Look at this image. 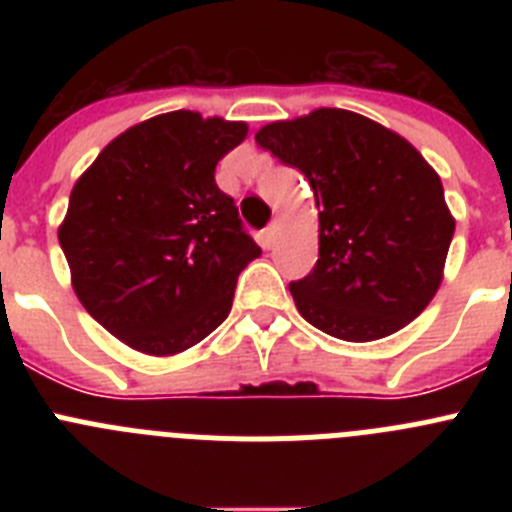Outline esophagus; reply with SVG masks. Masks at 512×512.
<instances>
[{
  "instance_id": "obj_1",
  "label": "esophagus",
  "mask_w": 512,
  "mask_h": 512,
  "mask_svg": "<svg viewBox=\"0 0 512 512\" xmlns=\"http://www.w3.org/2000/svg\"><path fill=\"white\" fill-rule=\"evenodd\" d=\"M277 233H279V225L277 223L266 225V228L261 230V246H264V248L274 246V241H277Z\"/></svg>"
}]
</instances>
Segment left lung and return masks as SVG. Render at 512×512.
Wrapping results in <instances>:
<instances>
[{
  "mask_svg": "<svg viewBox=\"0 0 512 512\" xmlns=\"http://www.w3.org/2000/svg\"><path fill=\"white\" fill-rule=\"evenodd\" d=\"M256 143L310 182L318 264L289 284L302 318L351 343L392 336L436 297L456 220L418 148L356 112L269 122Z\"/></svg>",
  "mask_w": 512,
  "mask_h": 512,
  "instance_id": "obj_1",
  "label": "left lung"
}]
</instances>
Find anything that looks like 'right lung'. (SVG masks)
I'll list each match as a JSON object with an SVG mask.
<instances>
[{"label":"right lung","instance_id":"obj_1","mask_svg":"<svg viewBox=\"0 0 512 512\" xmlns=\"http://www.w3.org/2000/svg\"><path fill=\"white\" fill-rule=\"evenodd\" d=\"M246 122L176 110L117 135L71 189L58 225L71 287L125 346L176 356L228 318L261 248L215 184Z\"/></svg>","mask_w":512,"mask_h":512}]
</instances>
